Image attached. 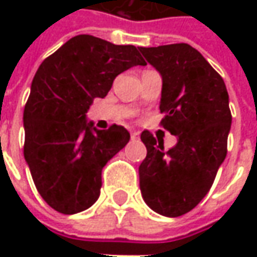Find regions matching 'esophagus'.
Wrapping results in <instances>:
<instances>
[{"instance_id": "34e87169", "label": "esophagus", "mask_w": 257, "mask_h": 257, "mask_svg": "<svg viewBox=\"0 0 257 257\" xmlns=\"http://www.w3.org/2000/svg\"><path fill=\"white\" fill-rule=\"evenodd\" d=\"M139 139V133H132V140H137Z\"/></svg>"}]
</instances>
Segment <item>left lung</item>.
Masks as SVG:
<instances>
[{"label":"left lung","mask_w":257,"mask_h":257,"mask_svg":"<svg viewBox=\"0 0 257 257\" xmlns=\"http://www.w3.org/2000/svg\"><path fill=\"white\" fill-rule=\"evenodd\" d=\"M162 75V125L177 137L170 150L142 133L147 156L139 167L140 190L156 213L177 217L194 209L210 190L227 153L232 125L224 81L189 44L139 47Z\"/></svg>","instance_id":"left-lung-1"}]
</instances>
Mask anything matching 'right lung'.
Masks as SVG:
<instances>
[{
	"instance_id": "obj_1",
	"label": "right lung",
	"mask_w": 257,
	"mask_h": 257,
	"mask_svg": "<svg viewBox=\"0 0 257 257\" xmlns=\"http://www.w3.org/2000/svg\"><path fill=\"white\" fill-rule=\"evenodd\" d=\"M134 65H146L134 45L81 34L37 70L24 108V157L37 190L57 212L91 207L100 196L103 167L128 143L124 127L98 130L87 111Z\"/></svg>"
}]
</instances>
